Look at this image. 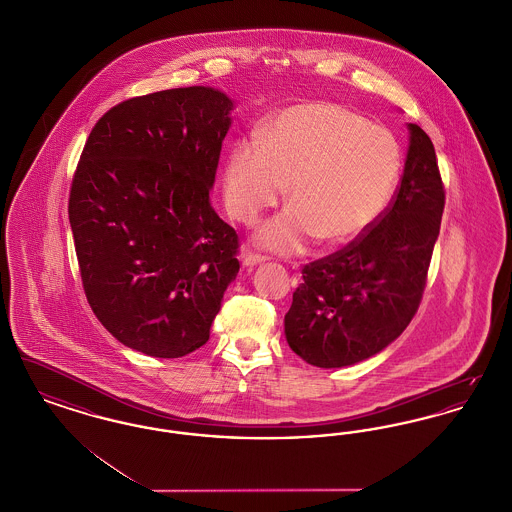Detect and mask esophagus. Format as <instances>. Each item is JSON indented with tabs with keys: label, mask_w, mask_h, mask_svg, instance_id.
<instances>
[{
	"label": "esophagus",
	"mask_w": 512,
	"mask_h": 512,
	"mask_svg": "<svg viewBox=\"0 0 512 512\" xmlns=\"http://www.w3.org/2000/svg\"><path fill=\"white\" fill-rule=\"evenodd\" d=\"M265 261H267V257H263V255L244 253V265L247 268L257 267V265H261V263H265Z\"/></svg>",
	"instance_id": "obj_1"
}]
</instances>
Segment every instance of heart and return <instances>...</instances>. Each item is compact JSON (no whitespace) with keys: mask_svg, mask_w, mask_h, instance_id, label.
<instances>
[{"mask_svg":"<svg viewBox=\"0 0 512 512\" xmlns=\"http://www.w3.org/2000/svg\"><path fill=\"white\" fill-rule=\"evenodd\" d=\"M399 171L401 149L388 128L338 103L307 101L232 146L222 190L228 213L251 224L290 182L292 203L255 232V244L297 255L318 238L345 244L365 234L388 207Z\"/></svg>","mask_w":512,"mask_h":512,"instance_id":"b5f03b06","label":"heart"}]
</instances>
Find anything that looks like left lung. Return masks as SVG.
Wrapping results in <instances>:
<instances>
[{"label": "left lung", "instance_id": "1", "mask_svg": "<svg viewBox=\"0 0 512 512\" xmlns=\"http://www.w3.org/2000/svg\"><path fill=\"white\" fill-rule=\"evenodd\" d=\"M403 178L388 211L365 236L303 268L284 334L293 353L318 368L365 361L413 320L438 242L445 192L436 149L407 124Z\"/></svg>", "mask_w": 512, "mask_h": 512}]
</instances>
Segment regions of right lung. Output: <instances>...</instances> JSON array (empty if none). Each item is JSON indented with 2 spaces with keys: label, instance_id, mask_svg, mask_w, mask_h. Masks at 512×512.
Returning a JSON list of instances; mask_svg holds the SVG:
<instances>
[{
  "label": "right lung",
  "instance_id": "obj_1",
  "mask_svg": "<svg viewBox=\"0 0 512 512\" xmlns=\"http://www.w3.org/2000/svg\"><path fill=\"white\" fill-rule=\"evenodd\" d=\"M232 109L209 86L122 101L96 122L74 172L69 220L88 303L149 357L207 343L238 276V234L209 199Z\"/></svg>",
  "mask_w": 512,
  "mask_h": 512
}]
</instances>
